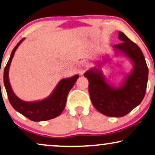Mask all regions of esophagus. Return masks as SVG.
<instances>
[{"mask_svg":"<svg viewBox=\"0 0 155 155\" xmlns=\"http://www.w3.org/2000/svg\"><path fill=\"white\" fill-rule=\"evenodd\" d=\"M89 67L88 63L87 62H83L80 64L79 68V71L80 74H82L83 73H84L88 69V68Z\"/></svg>","mask_w":155,"mask_h":155,"instance_id":"obj_1","label":"esophagus"}]
</instances>
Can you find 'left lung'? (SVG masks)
I'll return each mask as SVG.
<instances>
[{"label": "left lung", "mask_w": 155, "mask_h": 155, "mask_svg": "<svg viewBox=\"0 0 155 155\" xmlns=\"http://www.w3.org/2000/svg\"><path fill=\"white\" fill-rule=\"evenodd\" d=\"M118 35L123 42L114 48L129 57L134 64L133 71L123 85L113 88L97 69L84 74L89 80V93L94 107L110 117H123L139 105L145 96L148 81V67L141 49L124 33L119 31Z\"/></svg>", "instance_id": "obj_1"}]
</instances>
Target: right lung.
I'll return each mask as SVG.
<instances>
[{
	"mask_svg": "<svg viewBox=\"0 0 155 155\" xmlns=\"http://www.w3.org/2000/svg\"><path fill=\"white\" fill-rule=\"evenodd\" d=\"M23 40L24 39H21L15 46L3 73V82L9 102L16 111L32 121L37 122L56 118L61 114L64 110L68 92L76 83L79 76L75 75L68 79L61 80L57 85L53 94L43 100L32 102L22 101L13 92L9 83L8 70L15 51Z\"/></svg>",
	"mask_w": 155,
	"mask_h": 155,
	"instance_id": "add662e5",
	"label": "right lung"
}]
</instances>
